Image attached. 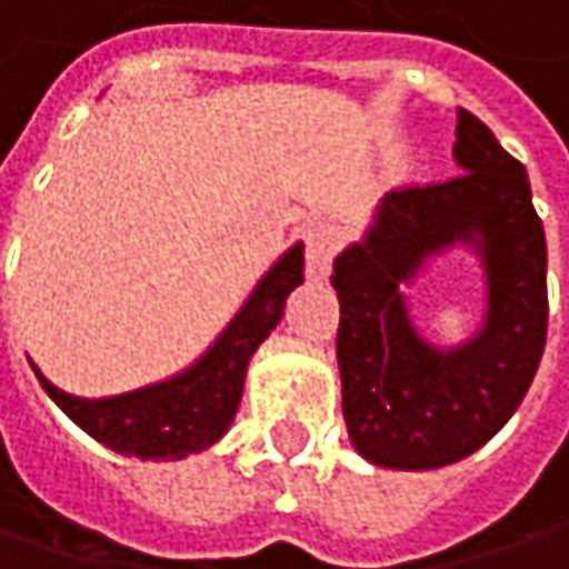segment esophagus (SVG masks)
Masks as SVG:
<instances>
[{
	"instance_id": "obj_1",
	"label": "esophagus",
	"mask_w": 569,
	"mask_h": 569,
	"mask_svg": "<svg viewBox=\"0 0 569 569\" xmlns=\"http://www.w3.org/2000/svg\"><path fill=\"white\" fill-rule=\"evenodd\" d=\"M341 247V231L336 224H316L306 233V270L309 277H326Z\"/></svg>"
}]
</instances>
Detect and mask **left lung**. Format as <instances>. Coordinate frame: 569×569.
<instances>
[{"mask_svg":"<svg viewBox=\"0 0 569 569\" xmlns=\"http://www.w3.org/2000/svg\"><path fill=\"white\" fill-rule=\"evenodd\" d=\"M459 176L381 198L375 224L336 257L341 413L351 446L385 469H439L472 456L518 410L547 341V243L525 166L459 110ZM466 242L487 273L480 332L439 349L409 319L402 286Z\"/></svg>","mask_w":569,"mask_h":569,"instance_id":"1","label":"left lung"}]
</instances>
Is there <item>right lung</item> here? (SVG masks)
<instances>
[{"label": "right lung", "instance_id": "right-lung-1", "mask_svg": "<svg viewBox=\"0 0 569 569\" xmlns=\"http://www.w3.org/2000/svg\"><path fill=\"white\" fill-rule=\"evenodd\" d=\"M302 283V243H292L283 257L253 286L240 312L214 345L176 378L146 385L117 397H74L54 388L34 365L41 388L78 423L83 433L120 456L139 459H184L214 446L228 433L240 407L243 378L253 351L263 345L280 319L286 296Z\"/></svg>", "mask_w": 569, "mask_h": 569}]
</instances>
